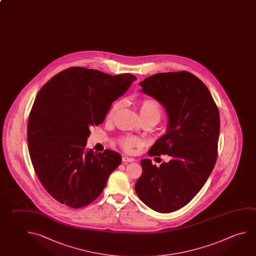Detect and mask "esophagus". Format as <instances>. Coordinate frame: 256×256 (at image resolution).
Wrapping results in <instances>:
<instances>
[{
	"label": "esophagus",
	"mask_w": 256,
	"mask_h": 256,
	"mask_svg": "<svg viewBox=\"0 0 256 256\" xmlns=\"http://www.w3.org/2000/svg\"><path fill=\"white\" fill-rule=\"evenodd\" d=\"M122 162H134V159H133V158H130V157L123 156L122 157Z\"/></svg>",
	"instance_id": "obj_1"
}]
</instances>
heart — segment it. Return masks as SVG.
<instances>
[{"instance_id":"b5f03b06","label":"heart","mask_w":256,"mask_h":256,"mask_svg":"<svg viewBox=\"0 0 256 256\" xmlns=\"http://www.w3.org/2000/svg\"><path fill=\"white\" fill-rule=\"evenodd\" d=\"M120 100L116 102L108 110L107 120H112L118 110L122 107ZM139 113L143 122H152L156 124L161 120L162 117V108L159 102L154 99H143L138 102ZM117 144L120 148L128 152H131L134 148H140L142 146L141 139L133 136H122L117 139Z\"/></svg>"}]
</instances>
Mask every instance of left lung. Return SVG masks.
<instances>
[{
	"mask_svg": "<svg viewBox=\"0 0 256 256\" xmlns=\"http://www.w3.org/2000/svg\"><path fill=\"white\" fill-rule=\"evenodd\" d=\"M139 84L144 94L164 105L169 118L167 132L148 154H168L170 160L157 167L143 159L134 190L150 208L170 213L195 197L215 166L220 112L206 86L192 72H160Z\"/></svg>",
	"mask_w": 256,
	"mask_h": 256,
	"instance_id": "1",
	"label": "left lung"
}]
</instances>
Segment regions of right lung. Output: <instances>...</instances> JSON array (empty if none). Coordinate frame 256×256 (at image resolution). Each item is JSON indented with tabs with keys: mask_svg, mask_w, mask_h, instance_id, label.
Listing matches in <instances>:
<instances>
[{
	"mask_svg": "<svg viewBox=\"0 0 256 256\" xmlns=\"http://www.w3.org/2000/svg\"><path fill=\"white\" fill-rule=\"evenodd\" d=\"M136 78L70 68L38 92L28 122V152L38 178L59 203L72 208L99 197L122 164L118 152L86 148L90 128L102 124L115 100Z\"/></svg>",
	"mask_w": 256,
	"mask_h": 256,
	"instance_id": "add662e5",
	"label": "right lung"
}]
</instances>
